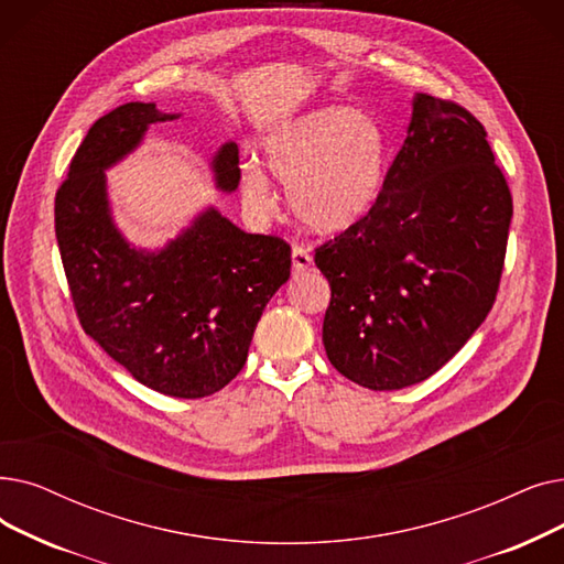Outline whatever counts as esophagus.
Instances as JSON below:
<instances>
[{
  "label": "esophagus",
  "mask_w": 564,
  "mask_h": 564,
  "mask_svg": "<svg viewBox=\"0 0 564 564\" xmlns=\"http://www.w3.org/2000/svg\"><path fill=\"white\" fill-rule=\"evenodd\" d=\"M311 264H313V258H311L308 249H304V247L292 249V272L302 274V272H306Z\"/></svg>",
  "instance_id": "esophagus-1"
}]
</instances>
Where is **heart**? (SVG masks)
Wrapping results in <instances>:
<instances>
[{
  "label": "heart",
  "mask_w": 564,
  "mask_h": 564,
  "mask_svg": "<svg viewBox=\"0 0 564 564\" xmlns=\"http://www.w3.org/2000/svg\"><path fill=\"white\" fill-rule=\"evenodd\" d=\"M264 161L285 188L290 207L315 232H343L376 205L387 165V142L378 121L359 110L329 106L288 121L264 140ZM241 200L253 214L276 209L264 170L241 165Z\"/></svg>",
  "instance_id": "1"
}]
</instances>
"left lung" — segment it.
Wrapping results in <instances>:
<instances>
[{
  "mask_svg": "<svg viewBox=\"0 0 564 564\" xmlns=\"http://www.w3.org/2000/svg\"><path fill=\"white\" fill-rule=\"evenodd\" d=\"M511 193L479 121L414 94L408 138L361 221L315 249L334 369L376 391L431 378L491 311Z\"/></svg>",
  "mask_w": 564,
  "mask_h": 564,
  "instance_id": "8db88e82",
  "label": "left lung"
}]
</instances>
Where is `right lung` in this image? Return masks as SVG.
<instances>
[{"instance_id":"add662e5","label":"right lung","mask_w":564,"mask_h":564,"mask_svg":"<svg viewBox=\"0 0 564 564\" xmlns=\"http://www.w3.org/2000/svg\"><path fill=\"white\" fill-rule=\"evenodd\" d=\"M154 104H124L94 121L55 198V232L85 334L144 387L175 399L224 389L247 361L256 325L290 279V247L249 235L207 207L159 251L135 249L112 221L106 170L156 121ZM216 188L239 184V150L212 161Z\"/></svg>"}]
</instances>
